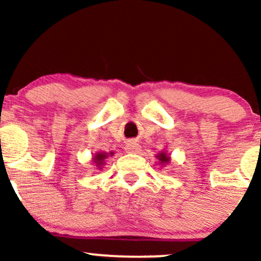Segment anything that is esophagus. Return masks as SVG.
I'll return each instance as SVG.
<instances>
[{
	"mask_svg": "<svg viewBox=\"0 0 261 261\" xmlns=\"http://www.w3.org/2000/svg\"><path fill=\"white\" fill-rule=\"evenodd\" d=\"M125 149H126L127 153H139L141 150V146L135 141H128L126 146H125Z\"/></svg>",
	"mask_w": 261,
	"mask_h": 261,
	"instance_id": "1",
	"label": "esophagus"
}]
</instances>
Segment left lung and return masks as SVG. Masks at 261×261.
<instances>
[{"instance_id":"8db88e82","label":"left lung","mask_w":261,"mask_h":261,"mask_svg":"<svg viewBox=\"0 0 261 261\" xmlns=\"http://www.w3.org/2000/svg\"><path fill=\"white\" fill-rule=\"evenodd\" d=\"M155 158L158 159V163L162 166L169 164V162L171 161V156H170V154H169V153H166V150H162L161 153H158V154L155 155Z\"/></svg>"}]
</instances>
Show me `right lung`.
Here are the masks:
<instances>
[{
    "label": "right lung",
    "instance_id": "obj_1",
    "mask_svg": "<svg viewBox=\"0 0 261 261\" xmlns=\"http://www.w3.org/2000/svg\"><path fill=\"white\" fill-rule=\"evenodd\" d=\"M113 154H114V152L107 153V152H103V150L95 153V154H93V158H92L93 165H96L98 170H102L103 166L106 165V159L108 158V156H113Z\"/></svg>",
    "mask_w": 261,
    "mask_h": 261
}]
</instances>
